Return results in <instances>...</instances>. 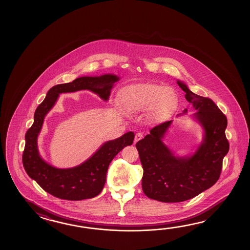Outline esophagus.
<instances>
[{
	"label": "esophagus",
	"instance_id": "34e87169",
	"mask_svg": "<svg viewBox=\"0 0 250 250\" xmlns=\"http://www.w3.org/2000/svg\"><path fill=\"white\" fill-rule=\"evenodd\" d=\"M143 138V133L142 132H137L135 135V139H134V143L136 144L138 141H139L140 139Z\"/></svg>",
	"mask_w": 250,
	"mask_h": 250
}]
</instances>
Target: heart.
Here are the masks:
<instances>
[{
    "instance_id": "obj_1",
    "label": "heart",
    "mask_w": 250,
    "mask_h": 250,
    "mask_svg": "<svg viewBox=\"0 0 250 250\" xmlns=\"http://www.w3.org/2000/svg\"><path fill=\"white\" fill-rule=\"evenodd\" d=\"M121 99L127 112L150 110V116L155 121L169 117L178 104L175 91L167 85L157 84L128 86L122 92Z\"/></svg>"
}]
</instances>
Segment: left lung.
Returning <instances> with one entry per match:
<instances>
[{
    "label": "left lung",
    "instance_id": "8db88e82",
    "mask_svg": "<svg viewBox=\"0 0 250 250\" xmlns=\"http://www.w3.org/2000/svg\"><path fill=\"white\" fill-rule=\"evenodd\" d=\"M177 83L186 93L187 101L197 111L194 118L205 130L201 145L189 157L174 156L162 141L172 121L151 128L148 135L136 144L144 170V193L165 203L186 201L213 186L229 148L225 135L227 118L223 112L212 99L194 94L181 81Z\"/></svg>",
    "mask_w": 250,
    "mask_h": 250
}]
</instances>
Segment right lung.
<instances>
[{"label":"right lung","instance_id":"obj_1","mask_svg":"<svg viewBox=\"0 0 250 250\" xmlns=\"http://www.w3.org/2000/svg\"><path fill=\"white\" fill-rule=\"evenodd\" d=\"M118 80L117 76L107 74L100 77H82L70 83L54 85L48 91L46 97L37 108L34 123L25 136L26 144L22 162L27 175L53 197L77 201L99 195L106 181L109 165L120 151L125 146L132 145L135 135L132 131H129L121 138L104 144L82 165L69 169H57L48 165L38 153L37 140L44 116L53 108L59 94L87 89L106 101L111 94L112 85Z\"/></svg>","mask_w":250,"mask_h":250}]
</instances>
